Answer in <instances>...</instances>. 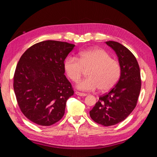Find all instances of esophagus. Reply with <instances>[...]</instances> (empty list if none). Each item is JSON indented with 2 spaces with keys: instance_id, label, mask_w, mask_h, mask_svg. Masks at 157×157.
Wrapping results in <instances>:
<instances>
[{
  "instance_id": "esophagus-1",
  "label": "esophagus",
  "mask_w": 157,
  "mask_h": 157,
  "mask_svg": "<svg viewBox=\"0 0 157 157\" xmlns=\"http://www.w3.org/2000/svg\"><path fill=\"white\" fill-rule=\"evenodd\" d=\"M75 94L78 95V96H86V95H87L86 94H84V93L79 92H78V91L75 92Z\"/></svg>"
}]
</instances>
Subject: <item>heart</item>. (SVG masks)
I'll use <instances>...</instances> for the list:
<instances>
[{
  "label": "heart",
  "mask_w": 157,
  "mask_h": 157,
  "mask_svg": "<svg viewBox=\"0 0 157 157\" xmlns=\"http://www.w3.org/2000/svg\"><path fill=\"white\" fill-rule=\"evenodd\" d=\"M64 69L68 78L74 82L79 80L84 69H88V78L77 84V88L84 91L96 88L101 92L107 91L117 84L121 74L119 63L111 59L107 52L98 48L79 52L78 58L67 56Z\"/></svg>",
  "instance_id": "1"
}]
</instances>
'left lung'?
Wrapping results in <instances>:
<instances>
[{"instance_id":"left-lung-1","label":"left lung","mask_w":157,"mask_h":157,"mask_svg":"<svg viewBox=\"0 0 157 157\" xmlns=\"http://www.w3.org/2000/svg\"><path fill=\"white\" fill-rule=\"evenodd\" d=\"M106 44L117 56L121 75L111 90L100 96L90 116L98 124L111 126L125 120L135 109L140 92L141 78L137 60L129 49L114 41Z\"/></svg>"}]
</instances>
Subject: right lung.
Here are the masks:
<instances>
[{
  "instance_id": "right-lung-1",
  "label": "right lung",
  "mask_w": 157,
  "mask_h": 157,
  "mask_svg": "<svg viewBox=\"0 0 157 157\" xmlns=\"http://www.w3.org/2000/svg\"><path fill=\"white\" fill-rule=\"evenodd\" d=\"M74 46L65 42L42 41L20 58L13 88L21 112L33 123L50 126L64 115L66 102L74 93L64 75V61Z\"/></svg>"
}]
</instances>
